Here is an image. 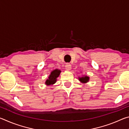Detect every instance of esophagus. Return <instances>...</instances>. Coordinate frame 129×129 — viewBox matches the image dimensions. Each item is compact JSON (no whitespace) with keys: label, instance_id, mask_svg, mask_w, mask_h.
<instances>
[{"label":"esophagus","instance_id":"1","mask_svg":"<svg viewBox=\"0 0 129 129\" xmlns=\"http://www.w3.org/2000/svg\"><path fill=\"white\" fill-rule=\"evenodd\" d=\"M72 68V65H71V64H69V63H67L66 65H65V68L67 70V71H69V70H71Z\"/></svg>","mask_w":129,"mask_h":129}]
</instances>
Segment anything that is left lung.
<instances>
[{"label":"left lung","mask_w":129,"mask_h":129,"mask_svg":"<svg viewBox=\"0 0 129 129\" xmlns=\"http://www.w3.org/2000/svg\"><path fill=\"white\" fill-rule=\"evenodd\" d=\"M89 79V78L88 77H87V76H85V77H82L81 78H79V80L80 81L82 82H84V83L88 82Z\"/></svg>","instance_id":"left-lung-1"}]
</instances>
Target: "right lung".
<instances>
[{"label": "right lung", "instance_id": "obj_1", "mask_svg": "<svg viewBox=\"0 0 129 129\" xmlns=\"http://www.w3.org/2000/svg\"><path fill=\"white\" fill-rule=\"evenodd\" d=\"M60 72L61 71L58 69H55L52 71L49 76V78L45 82V84L47 85H50L54 84L56 82L57 78L59 76Z\"/></svg>", "mask_w": 129, "mask_h": 129}]
</instances>
